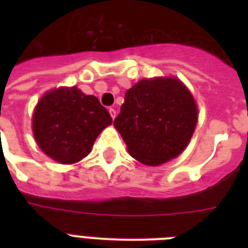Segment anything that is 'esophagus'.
I'll use <instances>...</instances> for the list:
<instances>
[{
  "label": "esophagus",
  "mask_w": 248,
  "mask_h": 248,
  "mask_svg": "<svg viewBox=\"0 0 248 248\" xmlns=\"http://www.w3.org/2000/svg\"><path fill=\"white\" fill-rule=\"evenodd\" d=\"M109 113H110V117H112L113 120H114V118H116V114H117L116 109L110 107V108H109Z\"/></svg>",
  "instance_id": "1"
}]
</instances>
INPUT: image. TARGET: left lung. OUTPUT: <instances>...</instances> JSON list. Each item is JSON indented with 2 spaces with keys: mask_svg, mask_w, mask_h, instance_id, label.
<instances>
[{
  "mask_svg": "<svg viewBox=\"0 0 248 248\" xmlns=\"http://www.w3.org/2000/svg\"><path fill=\"white\" fill-rule=\"evenodd\" d=\"M113 124L134 158L158 166L188 145L197 124V107L179 79H143L126 91Z\"/></svg>",
  "mask_w": 248,
  "mask_h": 248,
  "instance_id": "obj_1",
  "label": "left lung"
}]
</instances>
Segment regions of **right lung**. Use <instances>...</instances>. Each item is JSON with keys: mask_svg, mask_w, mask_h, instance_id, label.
<instances>
[{"mask_svg": "<svg viewBox=\"0 0 248 248\" xmlns=\"http://www.w3.org/2000/svg\"><path fill=\"white\" fill-rule=\"evenodd\" d=\"M112 117L96 96L77 87L47 93L33 114V134L42 151L60 163H76L89 155Z\"/></svg>", "mask_w": 248, "mask_h": 248, "instance_id": "obj_1", "label": "right lung"}]
</instances>
